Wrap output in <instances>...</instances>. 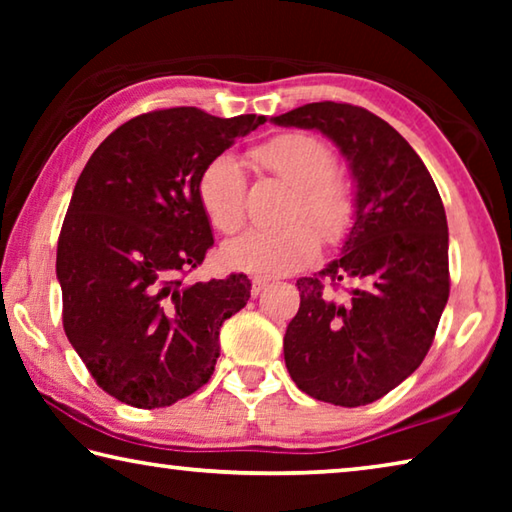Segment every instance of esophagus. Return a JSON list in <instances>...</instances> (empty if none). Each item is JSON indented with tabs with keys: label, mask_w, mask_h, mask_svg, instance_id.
Wrapping results in <instances>:
<instances>
[{
	"label": "esophagus",
	"mask_w": 512,
	"mask_h": 512,
	"mask_svg": "<svg viewBox=\"0 0 512 512\" xmlns=\"http://www.w3.org/2000/svg\"><path fill=\"white\" fill-rule=\"evenodd\" d=\"M266 287H268L266 277H253V287H250V293H253V296L257 298L259 293H262Z\"/></svg>",
	"instance_id": "1"
}]
</instances>
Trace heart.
Here are the masks:
<instances>
[{"mask_svg": "<svg viewBox=\"0 0 512 512\" xmlns=\"http://www.w3.org/2000/svg\"><path fill=\"white\" fill-rule=\"evenodd\" d=\"M259 169L296 185L291 219L282 228H250L230 239L221 250L223 264L232 271L275 277L309 266L318 257L320 237L339 244L354 223V196L350 185L336 176V155L309 133H284L250 151ZM198 203L207 221L219 232H235L246 219V173L232 155H219L198 176ZM321 235L318 236L317 232Z\"/></svg>", "mask_w": 512, "mask_h": 512, "instance_id": "heart-1", "label": "heart"}]
</instances>
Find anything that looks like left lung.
Returning a JSON list of instances; mask_svg holds the SVG:
<instances>
[{
	"label": "left lung",
	"instance_id": "1",
	"mask_svg": "<svg viewBox=\"0 0 512 512\" xmlns=\"http://www.w3.org/2000/svg\"><path fill=\"white\" fill-rule=\"evenodd\" d=\"M273 124L329 137L357 187L341 257L298 280L284 361L314 400L366 406L415 372L436 336L449 298L445 207L420 155L366 108L307 103Z\"/></svg>",
	"mask_w": 512,
	"mask_h": 512
}]
</instances>
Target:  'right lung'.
Segmentation results:
<instances>
[{
    "mask_svg": "<svg viewBox=\"0 0 512 512\" xmlns=\"http://www.w3.org/2000/svg\"><path fill=\"white\" fill-rule=\"evenodd\" d=\"M264 121L146 112L110 133L76 180L56 255L63 327L119 402L160 409L210 381L221 325L246 307L250 280L185 282L214 244L196 185L207 162Z\"/></svg>",
    "mask_w": 512,
    "mask_h": 512,
    "instance_id": "1",
    "label": "right lung"
}]
</instances>
